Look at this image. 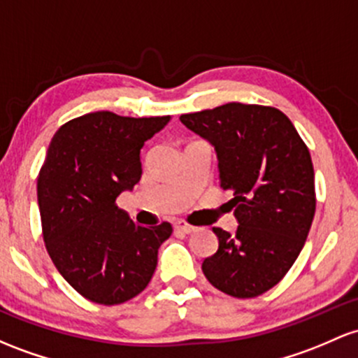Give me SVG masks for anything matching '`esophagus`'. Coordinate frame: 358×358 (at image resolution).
<instances>
[{
	"mask_svg": "<svg viewBox=\"0 0 358 358\" xmlns=\"http://www.w3.org/2000/svg\"><path fill=\"white\" fill-rule=\"evenodd\" d=\"M175 229L180 231V233L190 234V233H194L195 227L190 226V224H187L185 221H176V222H175Z\"/></svg>",
	"mask_w": 358,
	"mask_h": 358,
	"instance_id": "34e87169",
	"label": "esophagus"
}]
</instances>
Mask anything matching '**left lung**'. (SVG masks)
Returning a JSON list of instances; mask_svg holds the SVG:
<instances>
[{
	"mask_svg": "<svg viewBox=\"0 0 358 358\" xmlns=\"http://www.w3.org/2000/svg\"><path fill=\"white\" fill-rule=\"evenodd\" d=\"M180 120L214 146L219 182L233 192L239 224L234 236L212 229L219 248L202 272L227 296H260L289 272L311 229L316 194L309 149L273 107L233 101Z\"/></svg>",
	"mask_w": 358,
	"mask_h": 358,
	"instance_id": "left-lung-1",
	"label": "left lung"
}]
</instances>
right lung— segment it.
I'll return each instance as SVG.
<instances>
[{
  "mask_svg": "<svg viewBox=\"0 0 358 358\" xmlns=\"http://www.w3.org/2000/svg\"><path fill=\"white\" fill-rule=\"evenodd\" d=\"M171 117L93 112L54 134L37 180L47 253L74 290L113 306L148 287L170 222L144 227L115 200L143 175L141 148Z\"/></svg>",
  "mask_w": 358,
  "mask_h": 358,
  "instance_id": "1",
  "label": "right lung"
}]
</instances>
